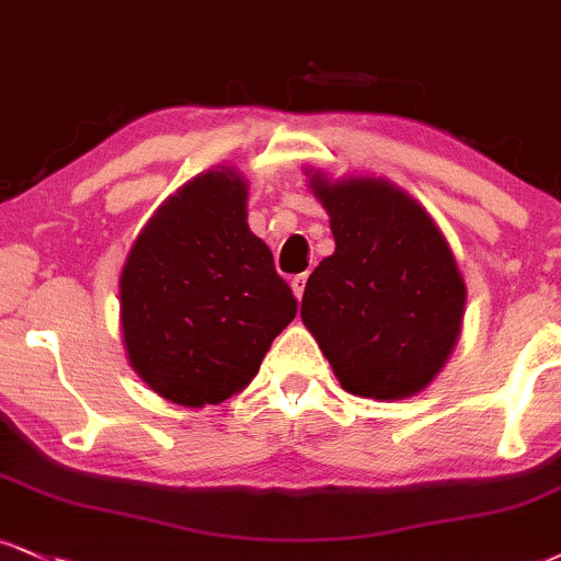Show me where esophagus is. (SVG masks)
Wrapping results in <instances>:
<instances>
[{"label":"esophagus","instance_id":"esophagus-1","mask_svg":"<svg viewBox=\"0 0 561 561\" xmlns=\"http://www.w3.org/2000/svg\"><path fill=\"white\" fill-rule=\"evenodd\" d=\"M291 288H294V296H296V299H301V296H304V288H307V273L294 275V278H291Z\"/></svg>","mask_w":561,"mask_h":561}]
</instances>
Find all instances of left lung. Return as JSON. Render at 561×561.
<instances>
[{
    "label": "left lung",
    "instance_id": "left-lung-1",
    "mask_svg": "<svg viewBox=\"0 0 561 561\" xmlns=\"http://www.w3.org/2000/svg\"><path fill=\"white\" fill-rule=\"evenodd\" d=\"M335 252L309 275L301 320L351 396L403 400L439 375L458 343L466 283L432 216L400 186L309 179Z\"/></svg>",
    "mask_w": 561,
    "mask_h": 561
}]
</instances>
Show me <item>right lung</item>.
I'll return each instance as SVG.
<instances>
[{
	"mask_svg": "<svg viewBox=\"0 0 561 561\" xmlns=\"http://www.w3.org/2000/svg\"><path fill=\"white\" fill-rule=\"evenodd\" d=\"M122 333L133 369L176 405H218L260 371L296 317L273 252L247 226V184L207 171L158 207L129 249Z\"/></svg>",
	"mask_w": 561,
	"mask_h": 561,
	"instance_id": "add662e5",
	"label": "right lung"
}]
</instances>
